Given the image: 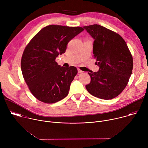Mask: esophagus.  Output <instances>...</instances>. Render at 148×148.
<instances>
[{
	"label": "esophagus",
	"mask_w": 148,
	"mask_h": 148,
	"mask_svg": "<svg viewBox=\"0 0 148 148\" xmlns=\"http://www.w3.org/2000/svg\"><path fill=\"white\" fill-rule=\"evenodd\" d=\"M78 73H82L83 71L82 70H81L79 69H78Z\"/></svg>",
	"instance_id": "obj_1"
}]
</instances>
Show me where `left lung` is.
Listing matches in <instances>:
<instances>
[{
    "label": "left lung",
    "instance_id": "8db88e82",
    "mask_svg": "<svg viewBox=\"0 0 148 148\" xmlns=\"http://www.w3.org/2000/svg\"><path fill=\"white\" fill-rule=\"evenodd\" d=\"M94 38L93 54L98 71L88 73L91 82L86 86L92 95L111 99L119 95L128 82L133 69L132 54L123 38L99 25L83 27Z\"/></svg>",
    "mask_w": 148,
    "mask_h": 148
}]
</instances>
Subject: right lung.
<instances>
[{
    "label": "right lung",
    "instance_id": "1",
    "mask_svg": "<svg viewBox=\"0 0 148 148\" xmlns=\"http://www.w3.org/2000/svg\"><path fill=\"white\" fill-rule=\"evenodd\" d=\"M83 30L81 27L49 25L38 32L26 46L21 69L30 92L38 100L53 103L69 94L77 69L74 66L61 67L56 58L66 52L69 42Z\"/></svg>",
    "mask_w": 148,
    "mask_h": 148
}]
</instances>
